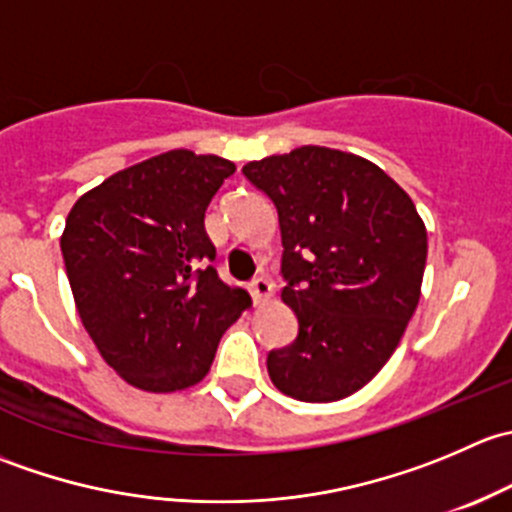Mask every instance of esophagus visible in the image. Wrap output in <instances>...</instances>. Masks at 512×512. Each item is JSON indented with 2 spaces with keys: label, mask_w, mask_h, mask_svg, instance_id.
Masks as SVG:
<instances>
[{
  "label": "esophagus",
  "mask_w": 512,
  "mask_h": 512,
  "mask_svg": "<svg viewBox=\"0 0 512 512\" xmlns=\"http://www.w3.org/2000/svg\"><path fill=\"white\" fill-rule=\"evenodd\" d=\"M250 294H252V302L262 304L272 294V282L267 280V277H255V280L250 282Z\"/></svg>",
  "instance_id": "esophagus-1"
}]
</instances>
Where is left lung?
I'll list each match as a JSON object with an SVG mask.
<instances>
[{
    "instance_id": "1",
    "label": "left lung",
    "mask_w": 512,
    "mask_h": 512,
    "mask_svg": "<svg viewBox=\"0 0 512 512\" xmlns=\"http://www.w3.org/2000/svg\"><path fill=\"white\" fill-rule=\"evenodd\" d=\"M242 173L280 215L282 302L299 324L267 354L272 384L312 404L347 399L416 312L428 252L416 205L379 165L332 148H294Z\"/></svg>"
}]
</instances>
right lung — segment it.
Listing matches in <instances>:
<instances>
[{
    "instance_id": "1",
    "label": "right lung",
    "mask_w": 512,
    "mask_h": 512,
    "mask_svg": "<svg viewBox=\"0 0 512 512\" xmlns=\"http://www.w3.org/2000/svg\"><path fill=\"white\" fill-rule=\"evenodd\" d=\"M235 163L168 151L103 180L66 218L61 255L86 332L128 384L178 391L208 374L252 307L220 280L205 210Z\"/></svg>"
}]
</instances>
